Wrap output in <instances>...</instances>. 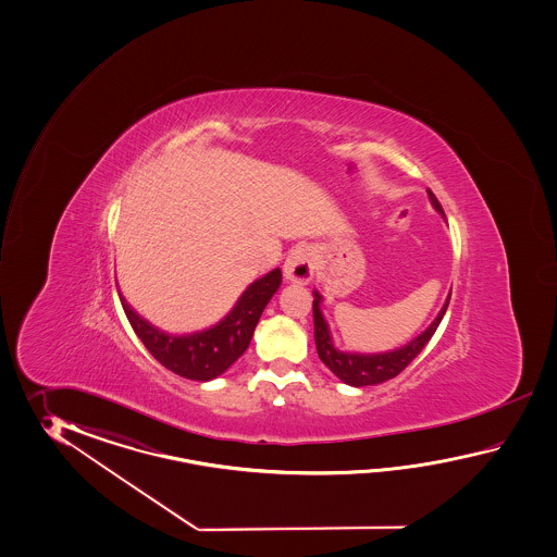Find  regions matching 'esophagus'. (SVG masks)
Listing matches in <instances>:
<instances>
[{"instance_id":"obj_1","label":"esophagus","mask_w":557,"mask_h":557,"mask_svg":"<svg viewBox=\"0 0 557 557\" xmlns=\"http://www.w3.org/2000/svg\"><path fill=\"white\" fill-rule=\"evenodd\" d=\"M317 269V262H314V252L302 247V249H296L286 257L284 261V278L290 281V283L307 284L312 274Z\"/></svg>"}]
</instances>
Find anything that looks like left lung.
<instances>
[{
  "label": "left lung",
  "instance_id": "1",
  "mask_svg": "<svg viewBox=\"0 0 557 557\" xmlns=\"http://www.w3.org/2000/svg\"><path fill=\"white\" fill-rule=\"evenodd\" d=\"M428 197H430L432 207L444 216V209L436 199V195L428 189ZM320 300H322V296L314 290L312 317H314V343H317L319 358L326 367L331 368L334 376H338L344 384L356 386V388L374 386V384H382L386 380L398 376L404 368L408 367L416 356L422 352V348L430 343V338L434 336V332H436L440 322L446 314V308L450 305V296H448L434 322L420 336H416L414 341H410L403 348H396L391 352H380V355H360V352H344V350H338L334 346L329 324L320 312Z\"/></svg>",
  "mask_w": 557,
  "mask_h": 557
}]
</instances>
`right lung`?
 Wrapping results in <instances>:
<instances>
[{
    "label": "right lung",
    "instance_id": "right-lung-1",
    "mask_svg": "<svg viewBox=\"0 0 557 557\" xmlns=\"http://www.w3.org/2000/svg\"><path fill=\"white\" fill-rule=\"evenodd\" d=\"M281 283L283 273L281 269H274L249 284V288L238 298L237 305L221 322L207 331L181 336L154 329L153 324L141 319L129 307L125 296L119 293V298L133 331L163 367L183 379L207 382L221 376L249 348L262 310L278 290Z\"/></svg>",
    "mask_w": 557,
    "mask_h": 557
}]
</instances>
